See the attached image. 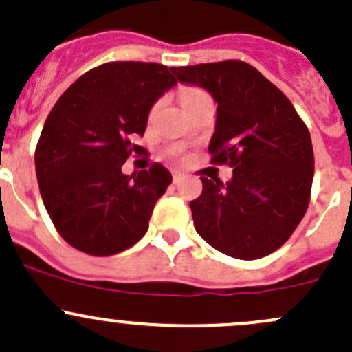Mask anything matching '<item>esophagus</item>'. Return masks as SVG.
I'll use <instances>...</instances> for the list:
<instances>
[{
  "label": "esophagus",
  "instance_id": "esophagus-1",
  "mask_svg": "<svg viewBox=\"0 0 352 352\" xmlns=\"http://www.w3.org/2000/svg\"><path fill=\"white\" fill-rule=\"evenodd\" d=\"M172 180H173V184H179V182H182V180H184V173H179V172H175V173H173Z\"/></svg>",
  "mask_w": 352,
  "mask_h": 352
}]
</instances>
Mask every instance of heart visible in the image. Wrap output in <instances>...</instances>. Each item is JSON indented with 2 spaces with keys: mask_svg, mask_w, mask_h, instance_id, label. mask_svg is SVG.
<instances>
[{
  "mask_svg": "<svg viewBox=\"0 0 352 352\" xmlns=\"http://www.w3.org/2000/svg\"><path fill=\"white\" fill-rule=\"evenodd\" d=\"M202 95H204V91L199 90V88H194V87H184V88H180V91H179V98H180V102H182L184 107H186V105H189L190 102L196 100V98L202 97Z\"/></svg>",
  "mask_w": 352,
  "mask_h": 352,
  "instance_id": "b5f03b06",
  "label": "heart"
}]
</instances>
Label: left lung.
<instances>
[{
  "label": "left lung",
  "mask_w": 352,
  "mask_h": 352,
  "mask_svg": "<svg viewBox=\"0 0 352 352\" xmlns=\"http://www.w3.org/2000/svg\"><path fill=\"white\" fill-rule=\"evenodd\" d=\"M184 85L204 88L216 109L212 163L233 166L230 182L202 177L190 202L196 232L216 250L255 261L287 242L307 212L314 148L293 104L243 61L173 67Z\"/></svg>",
  "instance_id": "obj_1"
}]
</instances>
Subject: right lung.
<instances>
[{
	"label": "right lung",
	"instance_id": "obj_1",
	"mask_svg": "<svg viewBox=\"0 0 352 352\" xmlns=\"http://www.w3.org/2000/svg\"><path fill=\"white\" fill-rule=\"evenodd\" d=\"M177 85L173 67L120 61L94 67L59 97L35 150L45 209L59 235L90 255H113L140 242L172 175L151 166L124 175L141 146L150 110Z\"/></svg>",
	"mask_w": 352,
	"mask_h": 352
}]
</instances>
